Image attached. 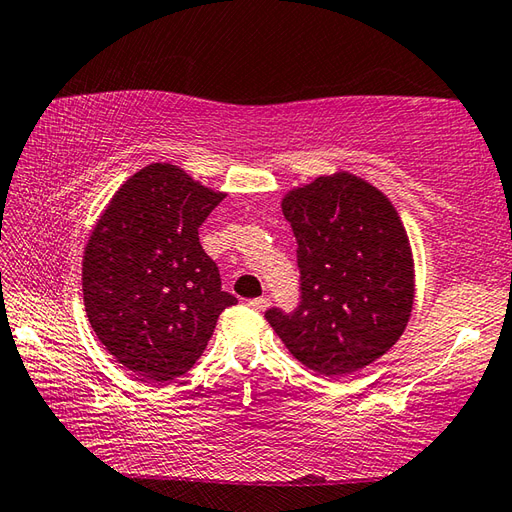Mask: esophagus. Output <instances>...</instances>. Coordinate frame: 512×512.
<instances>
[{
  "label": "esophagus",
  "mask_w": 512,
  "mask_h": 512,
  "mask_svg": "<svg viewBox=\"0 0 512 512\" xmlns=\"http://www.w3.org/2000/svg\"><path fill=\"white\" fill-rule=\"evenodd\" d=\"M248 306L253 308V310H257V312H264L270 306V301L266 297H257V299H250Z\"/></svg>",
  "instance_id": "1"
}]
</instances>
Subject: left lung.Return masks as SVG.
Here are the masks:
<instances>
[{"label":"left lung","mask_w":512,"mask_h":512,"mask_svg":"<svg viewBox=\"0 0 512 512\" xmlns=\"http://www.w3.org/2000/svg\"><path fill=\"white\" fill-rule=\"evenodd\" d=\"M301 301L266 321L290 354L325 376L352 374L394 347L413 306V259L400 217L372 184L334 173L290 191Z\"/></svg>","instance_id":"left-lung-1"}]
</instances>
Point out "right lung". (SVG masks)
<instances>
[{"mask_svg":"<svg viewBox=\"0 0 512 512\" xmlns=\"http://www.w3.org/2000/svg\"><path fill=\"white\" fill-rule=\"evenodd\" d=\"M222 200L156 162L114 193L94 226L83 255L85 312L105 350L138 378L187 374L217 317L237 303L198 235Z\"/></svg>","mask_w":512,"mask_h":512,"instance_id":"1","label":"right lung"}]
</instances>
